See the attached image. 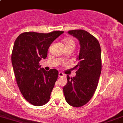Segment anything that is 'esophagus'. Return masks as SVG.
I'll return each instance as SVG.
<instances>
[{
	"mask_svg": "<svg viewBox=\"0 0 123 123\" xmlns=\"http://www.w3.org/2000/svg\"><path fill=\"white\" fill-rule=\"evenodd\" d=\"M65 74H63V73H58V76H59V77H63V76H65Z\"/></svg>",
	"mask_w": 123,
	"mask_h": 123,
	"instance_id": "obj_1",
	"label": "esophagus"
}]
</instances>
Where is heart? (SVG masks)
<instances>
[{
	"mask_svg": "<svg viewBox=\"0 0 123 123\" xmlns=\"http://www.w3.org/2000/svg\"><path fill=\"white\" fill-rule=\"evenodd\" d=\"M65 44L66 48H75V41L73 39L71 38H67L65 39Z\"/></svg>",
	"mask_w": 123,
	"mask_h": 123,
	"instance_id": "heart-1",
	"label": "heart"
}]
</instances>
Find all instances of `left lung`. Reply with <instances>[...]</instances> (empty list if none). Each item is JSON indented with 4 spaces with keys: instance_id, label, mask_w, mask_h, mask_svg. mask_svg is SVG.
I'll list each match as a JSON object with an SVG mask.
<instances>
[{
    "instance_id": "left-lung-1",
    "label": "left lung",
    "mask_w": 123,
    "mask_h": 123,
    "mask_svg": "<svg viewBox=\"0 0 123 123\" xmlns=\"http://www.w3.org/2000/svg\"><path fill=\"white\" fill-rule=\"evenodd\" d=\"M79 41L80 49L75 66V77L67 75V84L63 87L65 99L68 104L79 107L93 97L98 85L102 69L101 46L98 40L84 30L68 31Z\"/></svg>"
}]
</instances>
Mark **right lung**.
I'll return each mask as SVG.
<instances>
[{
    "label": "right lung",
    "instance_id": "1",
    "mask_svg": "<svg viewBox=\"0 0 123 123\" xmlns=\"http://www.w3.org/2000/svg\"><path fill=\"white\" fill-rule=\"evenodd\" d=\"M63 32H24L14 42L12 62L17 84L25 99L32 105L41 106L49 101L58 72L55 69L46 71L39 62L47 57L49 46Z\"/></svg>",
    "mask_w": 123,
    "mask_h": 123
}]
</instances>
